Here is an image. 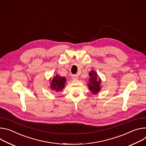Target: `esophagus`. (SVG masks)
Instances as JSON below:
<instances>
[{"label":"esophagus","mask_w":146,"mask_h":146,"mask_svg":"<svg viewBox=\"0 0 146 146\" xmlns=\"http://www.w3.org/2000/svg\"><path fill=\"white\" fill-rule=\"evenodd\" d=\"M78 79V76H77L76 75H72V79L74 80H76Z\"/></svg>","instance_id":"esophagus-1"}]
</instances>
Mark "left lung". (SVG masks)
Masks as SVG:
<instances>
[{
	"label": "left lung",
	"mask_w": 146,
	"mask_h": 146,
	"mask_svg": "<svg viewBox=\"0 0 146 146\" xmlns=\"http://www.w3.org/2000/svg\"><path fill=\"white\" fill-rule=\"evenodd\" d=\"M89 76L90 78L89 79V84L88 85V86L92 93L95 94L98 93L101 89V80L100 78H99L98 75L94 71H90L89 73Z\"/></svg>",
	"instance_id": "left-lung-1"
}]
</instances>
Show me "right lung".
Returning a JSON list of instances; mask_svg holds the SVG:
<instances>
[{
    "mask_svg": "<svg viewBox=\"0 0 146 146\" xmlns=\"http://www.w3.org/2000/svg\"><path fill=\"white\" fill-rule=\"evenodd\" d=\"M66 81V79L64 77H62L57 75L53 78L52 80L50 88L52 90H56V92L60 91L64 88Z\"/></svg>",
    "mask_w": 146,
    "mask_h": 146,
    "instance_id": "1",
    "label": "right lung"
}]
</instances>
